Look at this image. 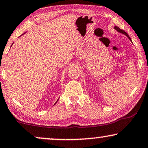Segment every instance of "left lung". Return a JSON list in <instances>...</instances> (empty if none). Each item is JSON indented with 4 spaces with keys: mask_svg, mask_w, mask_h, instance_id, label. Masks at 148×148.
Masks as SVG:
<instances>
[{
    "mask_svg": "<svg viewBox=\"0 0 148 148\" xmlns=\"http://www.w3.org/2000/svg\"><path fill=\"white\" fill-rule=\"evenodd\" d=\"M114 29H116V30L117 32H120V33H121V34H125V35H126V36H127L128 37V38H129V40H131V42H132V40H131V38H130V36H129V35H128V34H127V33H126V32H125L123 30V29H120V28H119V27H117V26H114Z\"/></svg>",
    "mask_w": 148,
    "mask_h": 148,
    "instance_id": "left-lung-1",
    "label": "left lung"
}]
</instances>
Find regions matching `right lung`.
<instances>
[{
	"mask_svg": "<svg viewBox=\"0 0 148 148\" xmlns=\"http://www.w3.org/2000/svg\"><path fill=\"white\" fill-rule=\"evenodd\" d=\"M24 34H25V33H24ZM13 44H12V45H13ZM58 100H59V99H58V101H56V103H57V102H58ZM56 103H55V104H56ZM55 104H54V105H55Z\"/></svg>",
	"mask_w": 148,
	"mask_h": 148,
	"instance_id": "right-lung-1",
	"label": "right lung"
}]
</instances>
